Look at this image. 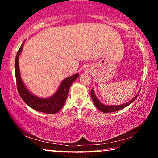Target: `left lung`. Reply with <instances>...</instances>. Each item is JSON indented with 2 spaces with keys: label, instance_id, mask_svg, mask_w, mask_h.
Wrapping results in <instances>:
<instances>
[{
  "label": "left lung",
  "instance_id": "1",
  "mask_svg": "<svg viewBox=\"0 0 158 158\" xmlns=\"http://www.w3.org/2000/svg\"><path fill=\"white\" fill-rule=\"evenodd\" d=\"M90 95H91V98L93 99V101H94L95 106H96V107L99 110V111H102L103 113H111V112H115V111H119V110L124 109V108L127 107V106L131 104V103H132L136 98H137V97L138 96V95L139 94H137L135 98L131 99V101H128L127 103H125L124 104L118 105V106H107V105H104L103 104V103H101L100 101H98V99L97 98L96 95H95L94 89H91Z\"/></svg>",
  "mask_w": 158,
  "mask_h": 158
}]
</instances>
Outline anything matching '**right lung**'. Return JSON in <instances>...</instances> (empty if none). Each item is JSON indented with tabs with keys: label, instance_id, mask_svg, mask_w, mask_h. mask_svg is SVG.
Returning <instances> with one entry per match:
<instances>
[{
	"label": "right lung",
	"instance_id": "1",
	"mask_svg": "<svg viewBox=\"0 0 158 158\" xmlns=\"http://www.w3.org/2000/svg\"><path fill=\"white\" fill-rule=\"evenodd\" d=\"M23 44H21L19 48L15 60V74H16L17 89L19 94L23 101L29 106L36 111L50 114H56L63 107L68 97L69 88L73 82L77 78L79 74L77 73L63 80L57 92L49 98H42L34 96L26 88L21 77L20 70L19 67V56L22 51Z\"/></svg>",
	"mask_w": 158,
	"mask_h": 158
}]
</instances>
